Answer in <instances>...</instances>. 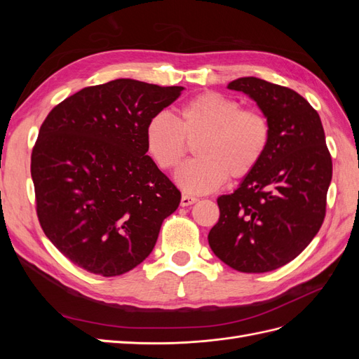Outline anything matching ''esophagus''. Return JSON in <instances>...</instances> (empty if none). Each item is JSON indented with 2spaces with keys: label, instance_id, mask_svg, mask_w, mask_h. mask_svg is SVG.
I'll use <instances>...</instances> for the list:
<instances>
[{
  "label": "esophagus",
  "instance_id": "34e87169",
  "mask_svg": "<svg viewBox=\"0 0 359 359\" xmlns=\"http://www.w3.org/2000/svg\"><path fill=\"white\" fill-rule=\"evenodd\" d=\"M196 201H198V199L194 198V196H190V194H182V196H181V206L193 205Z\"/></svg>",
  "mask_w": 359,
  "mask_h": 359
}]
</instances>
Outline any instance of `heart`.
<instances>
[{
  "mask_svg": "<svg viewBox=\"0 0 359 359\" xmlns=\"http://www.w3.org/2000/svg\"><path fill=\"white\" fill-rule=\"evenodd\" d=\"M147 148L163 170L175 169L189 145L196 158L175 175L178 186L191 194L210 193L224 181L248 177L262 161L271 139L268 118L219 93H203L181 107L180 118L158 114L149 119Z\"/></svg>",
  "mask_w": 359,
  "mask_h": 359,
  "instance_id": "1",
  "label": "heart"
}]
</instances>
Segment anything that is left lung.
<instances>
[{"label":"left lung","instance_id":"1","mask_svg":"<svg viewBox=\"0 0 359 359\" xmlns=\"http://www.w3.org/2000/svg\"><path fill=\"white\" fill-rule=\"evenodd\" d=\"M253 99L268 118L271 139L259 166L217 203L208 235L222 262L241 273H268L306 248L325 219L332 160L319 114L286 86L240 78L227 85Z\"/></svg>","mask_w":359,"mask_h":359}]
</instances>
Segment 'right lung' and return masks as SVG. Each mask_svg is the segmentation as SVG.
Segmentation results:
<instances>
[{
    "instance_id": "right-lung-1",
    "label": "right lung",
    "mask_w": 359,
    "mask_h": 359,
    "mask_svg": "<svg viewBox=\"0 0 359 359\" xmlns=\"http://www.w3.org/2000/svg\"><path fill=\"white\" fill-rule=\"evenodd\" d=\"M182 86L115 79L67 97L43 121L31 154L43 232L70 262L115 277L149 256L181 193L149 156V119Z\"/></svg>"
}]
</instances>
